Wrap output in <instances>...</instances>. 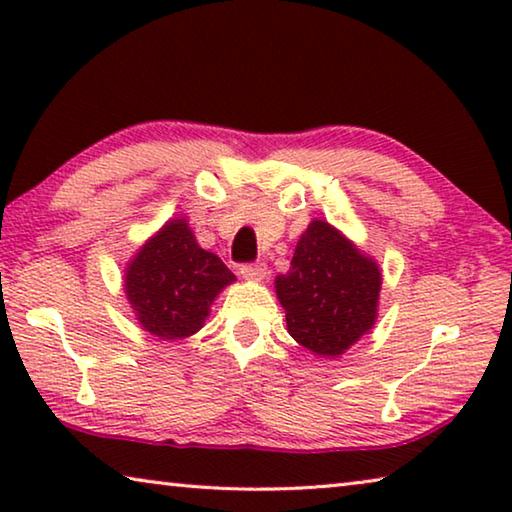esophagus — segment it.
Returning a JSON list of instances; mask_svg holds the SVG:
<instances>
[{
  "label": "esophagus",
  "instance_id": "34e87169",
  "mask_svg": "<svg viewBox=\"0 0 512 512\" xmlns=\"http://www.w3.org/2000/svg\"><path fill=\"white\" fill-rule=\"evenodd\" d=\"M266 264L264 262H259V264H244L239 268V273H241V277H244V280H248V282H262L264 277H266Z\"/></svg>",
  "mask_w": 512,
  "mask_h": 512
}]
</instances>
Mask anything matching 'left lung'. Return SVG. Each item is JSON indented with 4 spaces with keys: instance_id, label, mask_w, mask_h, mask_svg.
Here are the masks:
<instances>
[{
    "instance_id": "left-lung-1",
    "label": "left lung",
    "mask_w": 512,
    "mask_h": 512,
    "mask_svg": "<svg viewBox=\"0 0 512 512\" xmlns=\"http://www.w3.org/2000/svg\"><path fill=\"white\" fill-rule=\"evenodd\" d=\"M381 271L327 221L302 232L287 275L275 277V293L287 311V329L302 348L334 359L377 320Z\"/></svg>"
}]
</instances>
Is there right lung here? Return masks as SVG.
<instances>
[{
  "label": "right lung",
  "instance_id": "obj_1",
  "mask_svg": "<svg viewBox=\"0 0 512 512\" xmlns=\"http://www.w3.org/2000/svg\"><path fill=\"white\" fill-rule=\"evenodd\" d=\"M235 275L196 244L185 219H171L128 262L126 298L146 332L180 341L203 327L214 298Z\"/></svg>",
  "mask_w": 512,
  "mask_h": 512
}]
</instances>
